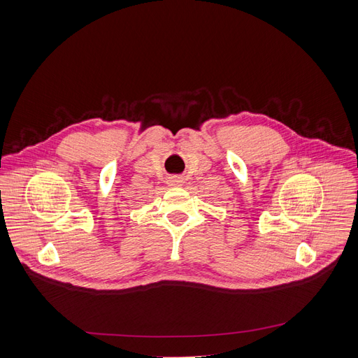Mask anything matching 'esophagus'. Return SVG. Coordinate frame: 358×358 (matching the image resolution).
I'll use <instances>...</instances> for the list:
<instances>
[{"label": "esophagus", "mask_w": 358, "mask_h": 358, "mask_svg": "<svg viewBox=\"0 0 358 358\" xmlns=\"http://www.w3.org/2000/svg\"><path fill=\"white\" fill-rule=\"evenodd\" d=\"M181 184H182L181 177H171V178H169V185H181Z\"/></svg>", "instance_id": "34e87169"}]
</instances>
